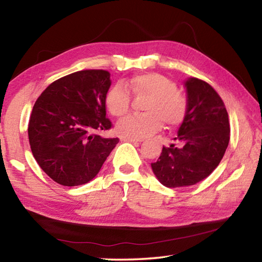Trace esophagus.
Instances as JSON below:
<instances>
[{"mask_svg":"<svg viewBox=\"0 0 262 262\" xmlns=\"http://www.w3.org/2000/svg\"><path fill=\"white\" fill-rule=\"evenodd\" d=\"M122 141H128V142H133V143H140L141 140L139 139H132V137H122Z\"/></svg>","mask_w":262,"mask_h":262,"instance_id":"34e87169","label":"esophagus"}]
</instances>
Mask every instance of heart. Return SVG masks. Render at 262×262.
I'll return each mask as SVG.
<instances>
[{"mask_svg": "<svg viewBox=\"0 0 262 262\" xmlns=\"http://www.w3.org/2000/svg\"><path fill=\"white\" fill-rule=\"evenodd\" d=\"M125 85L117 84L106 94L105 103L110 113L120 118L128 113L132 95L148 97L144 103V114H132L121 119L117 132L123 137L143 139L157 133L165 122L167 127L183 123L188 113V99L178 90L172 79L157 73H145L132 77Z\"/></svg>", "mask_w": 262, "mask_h": 262, "instance_id": "heart-1", "label": "heart"}]
</instances>
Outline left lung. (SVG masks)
<instances>
[{"label":"left lung","instance_id":"obj_1","mask_svg":"<svg viewBox=\"0 0 262 262\" xmlns=\"http://www.w3.org/2000/svg\"><path fill=\"white\" fill-rule=\"evenodd\" d=\"M185 86L188 113L174 137L183 147H163L157 162L151 163L157 179L170 188L207 178L219 166L230 141L229 115L215 89L195 77L188 78Z\"/></svg>","mask_w":262,"mask_h":262}]
</instances>
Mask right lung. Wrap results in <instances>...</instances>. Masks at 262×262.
<instances>
[{
  "mask_svg": "<svg viewBox=\"0 0 262 262\" xmlns=\"http://www.w3.org/2000/svg\"><path fill=\"white\" fill-rule=\"evenodd\" d=\"M110 86L107 70H81L56 79L35 101L28 128L30 147L55 183H89L119 142L99 135L112 128L105 103Z\"/></svg>",
  "mask_w": 262,
  "mask_h": 262,
  "instance_id": "add662e5",
  "label": "right lung"
}]
</instances>
